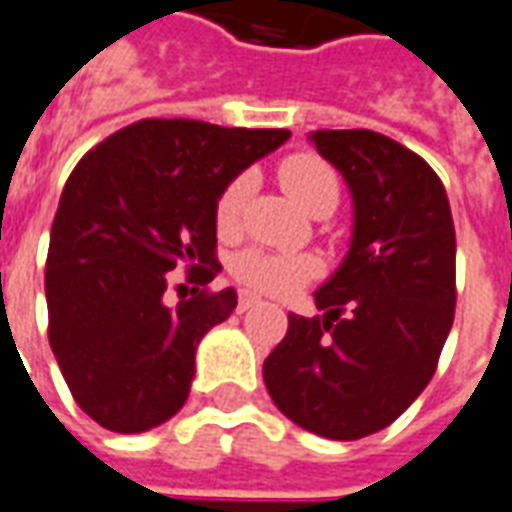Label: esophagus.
I'll list each match as a JSON object with an SVG mask.
<instances>
[{
    "mask_svg": "<svg viewBox=\"0 0 512 512\" xmlns=\"http://www.w3.org/2000/svg\"><path fill=\"white\" fill-rule=\"evenodd\" d=\"M259 303H262V300H259V297H256V295H248V292H242V295H239L237 308H239V311H248V308L259 306Z\"/></svg>",
    "mask_w": 512,
    "mask_h": 512,
    "instance_id": "1",
    "label": "esophagus"
}]
</instances>
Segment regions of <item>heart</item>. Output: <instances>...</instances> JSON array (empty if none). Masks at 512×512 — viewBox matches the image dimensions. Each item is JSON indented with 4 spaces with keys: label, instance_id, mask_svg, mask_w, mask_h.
Returning <instances> with one entry per match:
<instances>
[{
    "label": "heart",
    "instance_id": "1",
    "mask_svg": "<svg viewBox=\"0 0 512 512\" xmlns=\"http://www.w3.org/2000/svg\"><path fill=\"white\" fill-rule=\"evenodd\" d=\"M278 179L284 190L295 198L300 209L308 215L320 209H333L339 201V179L325 159L314 154H295L281 162ZM250 192L248 176L231 179L217 198V226L223 231L237 228L245 198ZM231 270L239 284H245L253 292L264 295H292L295 289L306 284L308 278L317 275V264L308 256H286V253H270V250H242Z\"/></svg>",
    "mask_w": 512,
    "mask_h": 512
}]
</instances>
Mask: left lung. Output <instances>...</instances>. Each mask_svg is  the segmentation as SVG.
<instances>
[{"instance_id":"1","label":"left lung","mask_w":512,"mask_h":512,"mask_svg":"<svg viewBox=\"0 0 512 512\" xmlns=\"http://www.w3.org/2000/svg\"><path fill=\"white\" fill-rule=\"evenodd\" d=\"M353 195V237L314 292L322 317L289 314L264 361L278 411L308 433L355 441L389 427L436 372L455 320V226L419 154L369 129L308 134Z\"/></svg>"}]
</instances>
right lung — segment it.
I'll use <instances>...</instances> for the list:
<instances>
[{
  "instance_id": "1",
  "label": "right lung",
  "mask_w": 512,
  "mask_h": 512,
  "mask_svg": "<svg viewBox=\"0 0 512 512\" xmlns=\"http://www.w3.org/2000/svg\"><path fill=\"white\" fill-rule=\"evenodd\" d=\"M286 129L148 118L110 134L65 181L46 259L49 344L76 405L112 433H146L190 397L195 347L237 308L220 270L217 198ZM187 266L196 295L164 303Z\"/></svg>"
}]
</instances>
